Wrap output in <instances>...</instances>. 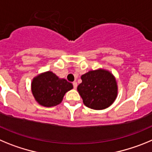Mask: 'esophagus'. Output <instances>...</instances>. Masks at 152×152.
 <instances>
[{
	"label": "esophagus",
	"mask_w": 152,
	"mask_h": 152,
	"mask_svg": "<svg viewBox=\"0 0 152 152\" xmlns=\"http://www.w3.org/2000/svg\"><path fill=\"white\" fill-rule=\"evenodd\" d=\"M73 88H76V87H77V83H76V82H73Z\"/></svg>",
	"instance_id": "34e87169"
}]
</instances>
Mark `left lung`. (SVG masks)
<instances>
[{
    "label": "left lung",
    "mask_w": 152,
    "mask_h": 152,
    "mask_svg": "<svg viewBox=\"0 0 152 152\" xmlns=\"http://www.w3.org/2000/svg\"><path fill=\"white\" fill-rule=\"evenodd\" d=\"M82 83L77 91L86 107L94 110H104L114 102L118 87L116 79L104 69L90 70L82 75Z\"/></svg>",
    "instance_id": "1"
}]
</instances>
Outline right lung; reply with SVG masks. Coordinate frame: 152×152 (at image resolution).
<instances>
[{"label": "right lung", "instance_id": "right-lung-1", "mask_svg": "<svg viewBox=\"0 0 152 152\" xmlns=\"http://www.w3.org/2000/svg\"><path fill=\"white\" fill-rule=\"evenodd\" d=\"M73 88L72 83L65 79H61L51 71L38 75L31 83L35 100L40 105L47 107L61 104L64 95Z\"/></svg>", "mask_w": 152, "mask_h": 152}]
</instances>
